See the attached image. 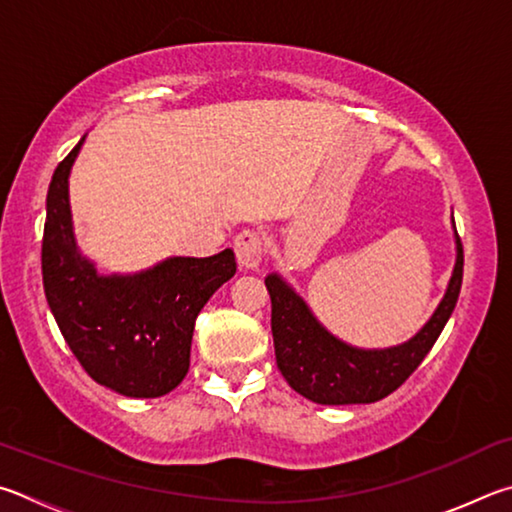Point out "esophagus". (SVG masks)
<instances>
[{
  "mask_svg": "<svg viewBox=\"0 0 512 512\" xmlns=\"http://www.w3.org/2000/svg\"><path fill=\"white\" fill-rule=\"evenodd\" d=\"M233 251H236L240 270H254V267H258L263 261V251H265L263 233L254 229L240 231L236 240H233Z\"/></svg>",
  "mask_w": 512,
  "mask_h": 512,
  "instance_id": "1",
  "label": "esophagus"
}]
</instances>
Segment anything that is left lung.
<instances>
[{
	"mask_svg": "<svg viewBox=\"0 0 512 512\" xmlns=\"http://www.w3.org/2000/svg\"><path fill=\"white\" fill-rule=\"evenodd\" d=\"M461 281L463 245L456 233L454 272L432 319L405 344L364 351L330 335L306 301L279 274H270L265 285L272 299L276 366L294 391L317 405H366L387 398L432 351L459 299Z\"/></svg>",
	"mask_w": 512,
	"mask_h": 512,
	"instance_id": "obj_1",
	"label": "left lung"
}]
</instances>
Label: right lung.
<instances>
[{
	"label": "right lung",
	"instance_id": "add662e5",
	"mask_svg": "<svg viewBox=\"0 0 512 512\" xmlns=\"http://www.w3.org/2000/svg\"><path fill=\"white\" fill-rule=\"evenodd\" d=\"M60 161L47 193L42 283L71 353L92 380L128 398H159L186 378L195 319L236 274L231 249L209 258H168L132 276H101L80 254L71 227L69 170Z\"/></svg>",
	"mask_w": 512,
	"mask_h": 512
}]
</instances>
